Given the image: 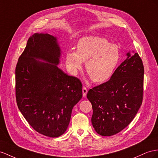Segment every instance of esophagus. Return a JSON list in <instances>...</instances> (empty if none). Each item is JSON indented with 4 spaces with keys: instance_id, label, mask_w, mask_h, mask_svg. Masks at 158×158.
<instances>
[{
    "instance_id": "obj_1",
    "label": "esophagus",
    "mask_w": 158,
    "mask_h": 158,
    "mask_svg": "<svg viewBox=\"0 0 158 158\" xmlns=\"http://www.w3.org/2000/svg\"><path fill=\"white\" fill-rule=\"evenodd\" d=\"M82 91H83V96L84 97H86V95H87V88L86 87H83V89H82Z\"/></svg>"
}]
</instances>
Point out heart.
Masks as SVG:
<instances>
[{"label":"heart","instance_id":"obj_1","mask_svg":"<svg viewBox=\"0 0 158 158\" xmlns=\"http://www.w3.org/2000/svg\"><path fill=\"white\" fill-rule=\"evenodd\" d=\"M118 47L104 38L89 36L81 39L76 51L66 54V61L71 71L76 73L85 62V69L92 81L102 83L110 79L119 61Z\"/></svg>","mask_w":158,"mask_h":158}]
</instances>
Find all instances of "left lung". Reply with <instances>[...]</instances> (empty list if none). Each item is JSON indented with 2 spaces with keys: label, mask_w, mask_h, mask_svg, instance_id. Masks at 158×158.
I'll list each match as a JSON object with an SVG mask.
<instances>
[{
  "label": "left lung",
  "mask_w": 158,
  "mask_h": 158,
  "mask_svg": "<svg viewBox=\"0 0 158 158\" xmlns=\"http://www.w3.org/2000/svg\"><path fill=\"white\" fill-rule=\"evenodd\" d=\"M143 64L138 53H127L108 81L89 90L91 123L103 136L120 132L131 122L143 100Z\"/></svg>",
  "instance_id": "8db88e82"
}]
</instances>
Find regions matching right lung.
I'll list each match as a JSON object with an SVG mask.
<instances>
[{
	"mask_svg": "<svg viewBox=\"0 0 158 158\" xmlns=\"http://www.w3.org/2000/svg\"><path fill=\"white\" fill-rule=\"evenodd\" d=\"M57 39L35 33L15 69L16 99L20 111L40 134L56 137L65 132L72 110L82 98V83L59 69Z\"/></svg>",
	"mask_w": 158,
	"mask_h": 158,
	"instance_id": "add662e5",
	"label": "right lung"
}]
</instances>
